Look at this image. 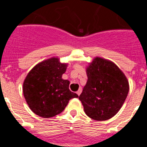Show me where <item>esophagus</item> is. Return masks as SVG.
I'll return each instance as SVG.
<instances>
[{"instance_id": "34e87169", "label": "esophagus", "mask_w": 147, "mask_h": 147, "mask_svg": "<svg viewBox=\"0 0 147 147\" xmlns=\"http://www.w3.org/2000/svg\"><path fill=\"white\" fill-rule=\"evenodd\" d=\"M82 88H80V89L78 90H77V92H76V93H77V95H78V96H80V95L81 94V93H82Z\"/></svg>"}]
</instances>
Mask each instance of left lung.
<instances>
[{
  "mask_svg": "<svg viewBox=\"0 0 147 147\" xmlns=\"http://www.w3.org/2000/svg\"><path fill=\"white\" fill-rule=\"evenodd\" d=\"M88 81L79 99L85 113L93 120L113 117L129 92V82L113 62L96 57L87 68Z\"/></svg>",
  "mask_w": 147,
  "mask_h": 147,
  "instance_id": "8db88e82",
  "label": "left lung"
}]
</instances>
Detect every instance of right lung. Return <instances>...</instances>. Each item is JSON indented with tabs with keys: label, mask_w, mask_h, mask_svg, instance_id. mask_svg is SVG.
Masks as SVG:
<instances>
[{
	"label": "right lung",
	"mask_w": 147,
	"mask_h": 147,
	"mask_svg": "<svg viewBox=\"0 0 147 147\" xmlns=\"http://www.w3.org/2000/svg\"><path fill=\"white\" fill-rule=\"evenodd\" d=\"M67 65L57 58L40 62L31 70L23 82V95L30 109L40 117H54L62 113L76 93L69 90V81L62 79Z\"/></svg>",
	"instance_id": "obj_1"
}]
</instances>
